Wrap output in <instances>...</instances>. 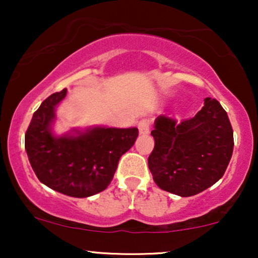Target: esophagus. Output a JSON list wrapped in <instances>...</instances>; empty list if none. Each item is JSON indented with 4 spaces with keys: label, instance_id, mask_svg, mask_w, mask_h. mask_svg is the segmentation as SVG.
Here are the masks:
<instances>
[{
    "label": "esophagus",
    "instance_id": "esophagus-1",
    "mask_svg": "<svg viewBox=\"0 0 258 258\" xmlns=\"http://www.w3.org/2000/svg\"><path fill=\"white\" fill-rule=\"evenodd\" d=\"M150 125H152V121H150V119H147L146 117V119L139 120L138 122L139 133H141V135H148L150 130Z\"/></svg>",
    "mask_w": 258,
    "mask_h": 258
}]
</instances>
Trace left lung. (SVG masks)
<instances>
[{
    "instance_id": "obj_1",
    "label": "left lung",
    "mask_w": 258,
    "mask_h": 258,
    "mask_svg": "<svg viewBox=\"0 0 258 258\" xmlns=\"http://www.w3.org/2000/svg\"><path fill=\"white\" fill-rule=\"evenodd\" d=\"M155 146L148 158L154 182L162 190L191 197L214 185L233 154V128L220 102L205 105L190 119L160 115L152 131Z\"/></svg>"
}]
</instances>
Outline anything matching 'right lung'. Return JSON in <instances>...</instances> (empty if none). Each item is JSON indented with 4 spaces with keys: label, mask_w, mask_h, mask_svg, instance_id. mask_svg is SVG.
Returning a JSON list of instances; mask_svg holds the SVG:
<instances>
[{
    "label": "right lung",
    "mask_w": 258,
    "mask_h": 258,
    "mask_svg": "<svg viewBox=\"0 0 258 258\" xmlns=\"http://www.w3.org/2000/svg\"><path fill=\"white\" fill-rule=\"evenodd\" d=\"M67 88L46 98L25 133V149L37 178L74 198L100 193L110 184L122 154L135 144L138 128H98L79 136L54 137L51 122Z\"/></svg>",
    "instance_id": "obj_1"
}]
</instances>
